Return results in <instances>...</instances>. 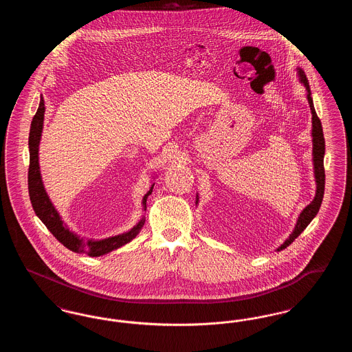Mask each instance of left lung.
Instances as JSON below:
<instances>
[{
    "instance_id": "1",
    "label": "left lung",
    "mask_w": 352,
    "mask_h": 352,
    "mask_svg": "<svg viewBox=\"0 0 352 352\" xmlns=\"http://www.w3.org/2000/svg\"><path fill=\"white\" fill-rule=\"evenodd\" d=\"M298 69V78L302 85L306 88L307 92V101L310 105V111H311V137H313V165H314V178H316V184H317V190H316V197L310 204H307L300 217L297 219V224L293 230V232L284 241V244H281V247L277 248V251H283L286 247H289L300 234L302 231L310 224V221L316 218V215L318 214L319 207L322 204L323 199V192H324V168H323V157H324V137H323V131H322V124L320 120L317 116L314 104H313V98H311V92H310V87L307 78L305 75V72L301 68ZM198 195H197V203H198Z\"/></svg>"
}]
</instances>
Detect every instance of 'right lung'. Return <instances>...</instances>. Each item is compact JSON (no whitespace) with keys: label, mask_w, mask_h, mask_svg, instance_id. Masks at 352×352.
I'll return each mask as SVG.
<instances>
[{"label":"right lung","mask_w":352,"mask_h":352,"mask_svg":"<svg viewBox=\"0 0 352 352\" xmlns=\"http://www.w3.org/2000/svg\"><path fill=\"white\" fill-rule=\"evenodd\" d=\"M45 100L41 96L39 107L36 109V113L32 121L30 126V134H29V151H30V166H29V175H28V184H29V195L30 201L33 204L34 211L36 217L42 220V223L47 227L51 234L59 240L69 251L76 253H84L91 257H99L102 254H107L109 252L115 251L120 247L128 244L132 241L134 237L141 231L145 219L144 217L140 219V221L131 228L129 231L124 234L111 236L101 240H94V239H84L82 236L75 234L66 226V223L62 220L59 212L54 207L52 201H50L45 184L42 182V175L39 170V142L43 131V120H45ZM151 184L149 191L142 198V207L144 211L146 210V199L153 191Z\"/></svg>","instance_id":"1"}]
</instances>
